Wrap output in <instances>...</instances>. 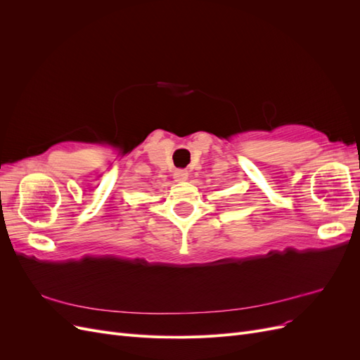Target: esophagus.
Here are the masks:
<instances>
[{"instance_id":"obj_1","label":"esophagus","mask_w":360,"mask_h":360,"mask_svg":"<svg viewBox=\"0 0 360 360\" xmlns=\"http://www.w3.org/2000/svg\"><path fill=\"white\" fill-rule=\"evenodd\" d=\"M188 176H189V174H188L186 169H176V171H174V180H176V181H184L188 179Z\"/></svg>"}]
</instances>
